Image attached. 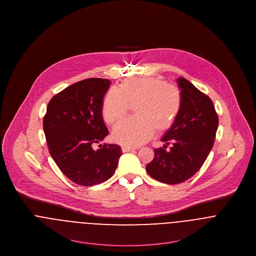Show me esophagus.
Returning <instances> with one entry per match:
<instances>
[{"label":"esophagus","mask_w":256,"mask_h":256,"mask_svg":"<svg viewBox=\"0 0 256 256\" xmlns=\"http://www.w3.org/2000/svg\"><path fill=\"white\" fill-rule=\"evenodd\" d=\"M135 150V148H131V146H122V152H132V150Z\"/></svg>","instance_id":"34e87169"}]
</instances>
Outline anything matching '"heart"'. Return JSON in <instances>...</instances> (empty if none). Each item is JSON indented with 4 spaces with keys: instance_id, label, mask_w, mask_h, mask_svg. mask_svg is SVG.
<instances>
[{
    "instance_id": "1",
    "label": "heart",
    "mask_w": 256,
    "mask_h": 256,
    "mask_svg": "<svg viewBox=\"0 0 256 256\" xmlns=\"http://www.w3.org/2000/svg\"><path fill=\"white\" fill-rule=\"evenodd\" d=\"M134 104L136 116L125 119L114 130V139L125 146L144 144L152 138L154 129L160 133L169 130L180 114L182 96L176 86L160 78H128L104 96L102 114L104 121L116 124Z\"/></svg>"
}]
</instances>
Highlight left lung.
Here are the masks:
<instances>
[{
	"mask_svg": "<svg viewBox=\"0 0 256 256\" xmlns=\"http://www.w3.org/2000/svg\"><path fill=\"white\" fill-rule=\"evenodd\" d=\"M182 106L172 127L164 134L163 148L146 167L154 179L165 184H180L192 177L202 166L213 146L218 116L210 96L185 78L177 79ZM170 148L166 150L167 145Z\"/></svg>",
	"mask_w": 256,
	"mask_h": 256,
	"instance_id": "obj_1",
	"label": "left lung"
}]
</instances>
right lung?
Instances as JSON below:
<instances>
[{
	"label": "right lung",
	"mask_w": 256,
	"mask_h": 256,
	"mask_svg": "<svg viewBox=\"0 0 256 256\" xmlns=\"http://www.w3.org/2000/svg\"><path fill=\"white\" fill-rule=\"evenodd\" d=\"M110 85L108 79L102 78L79 81L54 96L46 108L43 127L50 154L60 171L80 186L110 179L122 154L118 144L93 148L108 135L102 104Z\"/></svg>",
	"instance_id": "right-lung-1"
}]
</instances>
